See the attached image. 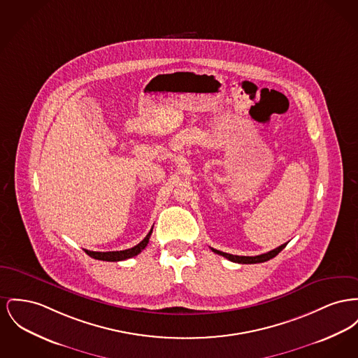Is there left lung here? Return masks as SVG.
<instances>
[{"label":"left lung","instance_id":"obj_1","mask_svg":"<svg viewBox=\"0 0 358 358\" xmlns=\"http://www.w3.org/2000/svg\"><path fill=\"white\" fill-rule=\"evenodd\" d=\"M285 246H287V243H284V245L275 248V249L271 250V252H264V254H259V255H255V257L232 255V254H229V252H219V250H216V249H212V252H216V254H219V255L226 257L229 261H232V262H238V264H259V262H265V261L272 259V258L275 257L278 252H281Z\"/></svg>","mask_w":358,"mask_h":358}]
</instances>
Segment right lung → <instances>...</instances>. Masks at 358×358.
Segmentation results:
<instances>
[{
  "label": "right lung",
  "instance_id": "1",
  "mask_svg": "<svg viewBox=\"0 0 358 358\" xmlns=\"http://www.w3.org/2000/svg\"><path fill=\"white\" fill-rule=\"evenodd\" d=\"M151 232H152V229L150 230L148 235H146V238L141 242V243H138L136 246H134V248H131V249H127V250H120V252H90V250H85V252L89 255V257H92V258H94V259H101V261H110V262H116V261H123V259H127V258H132V257H135V255H138L139 252H142L146 246H148V239H150V235H151Z\"/></svg>",
  "mask_w": 358,
  "mask_h": 358
}]
</instances>
